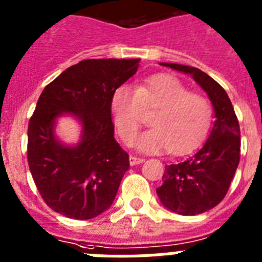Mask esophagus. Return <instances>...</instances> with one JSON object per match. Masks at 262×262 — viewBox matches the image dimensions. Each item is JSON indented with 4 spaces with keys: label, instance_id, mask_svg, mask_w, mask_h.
<instances>
[{
    "label": "esophagus",
    "instance_id": "34e87169",
    "mask_svg": "<svg viewBox=\"0 0 262 262\" xmlns=\"http://www.w3.org/2000/svg\"><path fill=\"white\" fill-rule=\"evenodd\" d=\"M144 159L140 157H135V155H131L129 157V165L135 166V165H140V163H143Z\"/></svg>",
    "mask_w": 262,
    "mask_h": 262
}]
</instances>
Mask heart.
Here are the masks:
<instances>
[{"instance_id": "1", "label": "heart", "mask_w": 262, "mask_h": 262, "mask_svg": "<svg viewBox=\"0 0 262 262\" xmlns=\"http://www.w3.org/2000/svg\"><path fill=\"white\" fill-rule=\"evenodd\" d=\"M116 131L124 144L133 143L144 122V112H154L151 126L136 140L146 152L171 151L185 154L194 150L207 135L211 124V105L170 75L148 77L136 88L120 85L111 99Z\"/></svg>"}]
</instances>
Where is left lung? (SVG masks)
Returning <instances> with one entry per match:
<instances>
[{
  "label": "left lung",
  "instance_id": "8db88e82",
  "mask_svg": "<svg viewBox=\"0 0 262 262\" xmlns=\"http://www.w3.org/2000/svg\"><path fill=\"white\" fill-rule=\"evenodd\" d=\"M162 66L190 73L206 91L215 111L209 139L186 161L166 166L163 183L157 189L167 209L182 215H195L217 206L228 193L239 163L238 119L228 94L209 75L182 64L162 62Z\"/></svg>",
  "mask_w": 262,
  "mask_h": 262
}]
</instances>
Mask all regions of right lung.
I'll return each mask as SVG.
<instances>
[{
	"mask_svg": "<svg viewBox=\"0 0 262 262\" xmlns=\"http://www.w3.org/2000/svg\"><path fill=\"white\" fill-rule=\"evenodd\" d=\"M139 58H88L66 69L38 97L28 126V165L42 200L73 220L97 217L115 200L129 158L114 138L111 99L138 71ZM75 113L82 142L64 146L54 138V119Z\"/></svg>",
	"mask_w": 262,
	"mask_h": 262,
	"instance_id": "1",
	"label": "right lung"
}]
</instances>
